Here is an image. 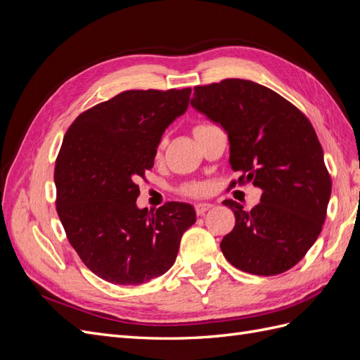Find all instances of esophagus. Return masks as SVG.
I'll use <instances>...</instances> for the list:
<instances>
[{
    "label": "esophagus",
    "mask_w": 360,
    "mask_h": 360,
    "mask_svg": "<svg viewBox=\"0 0 360 360\" xmlns=\"http://www.w3.org/2000/svg\"><path fill=\"white\" fill-rule=\"evenodd\" d=\"M212 207H213V204H210V202H198L197 205H195V210H197L198 216H202V214H205V212H209Z\"/></svg>",
    "instance_id": "1"
}]
</instances>
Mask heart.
Returning a JSON list of instances; mask_svg holds the SVG:
<instances>
[{"mask_svg": "<svg viewBox=\"0 0 360 360\" xmlns=\"http://www.w3.org/2000/svg\"><path fill=\"white\" fill-rule=\"evenodd\" d=\"M198 127H201V126H198ZM197 127V129H198ZM197 129H195V130H197ZM163 146V143H160V147ZM202 191V188H200V186H193V188H191L189 189V192H192V193H198V192H201Z\"/></svg>", "mask_w": 360, "mask_h": 360, "instance_id": "obj_1", "label": "heart"}]
</instances>
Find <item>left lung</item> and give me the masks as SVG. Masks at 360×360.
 <instances>
[{
  "mask_svg": "<svg viewBox=\"0 0 360 360\" xmlns=\"http://www.w3.org/2000/svg\"><path fill=\"white\" fill-rule=\"evenodd\" d=\"M191 105L225 130L238 183L263 191L252 210L224 201L236 225L222 238V254L250 275L284 274L317 240L332 192L309 120L274 90L237 78L195 86Z\"/></svg>",
  "mask_w": 360,
  "mask_h": 360,
  "instance_id": "left-lung-1",
  "label": "left lung"
}]
</instances>
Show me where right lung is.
Returning a JSON list of instances; mask_svg holds the SVG:
<instances>
[{"mask_svg":"<svg viewBox=\"0 0 360 360\" xmlns=\"http://www.w3.org/2000/svg\"><path fill=\"white\" fill-rule=\"evenodd\" d=\"M191 89L129 90L75 120L56 162L57 213L82 263L117 285H139L176 263L191 204L138 209L136 180L155 165L167 127L188 110Z\"/></svg>","mask_w":360,"mask_h":360,"instance_id":"add662e5","label":"right lung"}]
</instances>
